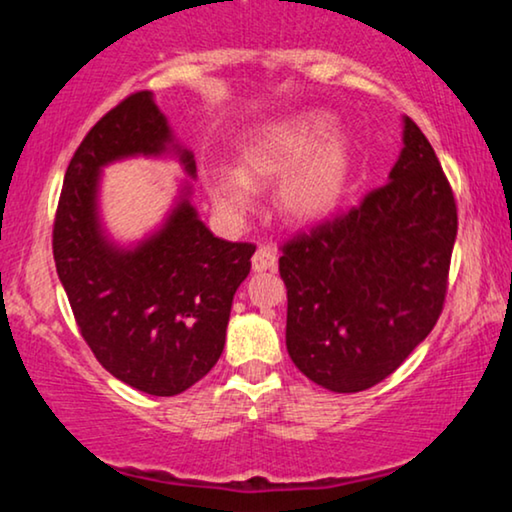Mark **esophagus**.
<instances>
[{"mask_svg":"<svg viewBox=\"0 0 512 512\" xmlns=\"http://www.w3.org/2000/svg\"><path fill=\"white\" fill-rule=\"evenodd\" d=\"M251 268L254 272L277 270V251L272 247H258L254 258H251Z\"/></svg>","mask_w":512,"mask_h":512,"instance_id":"esophagus-1","label":"esophagus"}]
</instances>
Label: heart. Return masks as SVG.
I'll return each mask as SVG.
<instances>
[{
  "instance_id": "heart-1",
  "label": "heart",
  "mask_w": 512,
  "mask_h": 512,
  "mask_svg": "<svg viewBox=\"0 0 512 512\" xmlns=\"http://www.w3.org/2000/svg\"><path fill=\"white\" fill-rule=\"evenodd\" d=\"M352 170L354 149L335 132V118L326 111H300L251 132L237 172L214 177L209 198L228 221H242L254 207V191L279 178L272 195L277 216L293 226H310L342 205Z\"/></svg>"
}]
</instances>
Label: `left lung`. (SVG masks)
Returning a JSON list of instances; mask_svg holds the SVG:
<instances>
[{
	"mask_svg": "<svg viewBox=\"0 0 512 512\" xmlns=\"http://www.w3.org/2000/svg\"><path fill=\"white\" fill-rule=\"evenodd\" d=\"M457 240V207L436 151L403 116L389 181L359 207L284 247L286 349L335 394L370 389L436 326Z\"/></svg>",
	"mask_w": 512,
	"mask_h": 512,
	"instance_id": "8db88e82",
	"label": "left lung"
}]
</instances>
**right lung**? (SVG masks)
<instances>
[{
    "mask_svg": "<svg viewBox=\"0 0 512 512\" xmlns=\"http://www.w3.org/2000/svg\"><path fill=\"white\" fill-rule=\"evenodd\" d=\"M130 157H174L198 177L149 90L95 123L67 167L53 256L83 340L116 380L151 396H177L219 361L233 296L256 247L226 242L202 223L185 180L142 241L118 243L103 226L104 166Z\"/></svg>",
    "mask_w": 512,
    "mask_h": 512,
    "instance_id": "add662e5",
    "label": "right lung"
}]
</instances>
